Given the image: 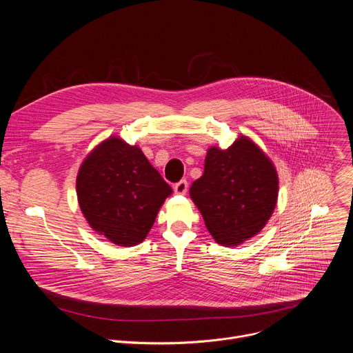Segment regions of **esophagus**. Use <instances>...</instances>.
Listing matches in <instances>:
<instances>
[{
  "label": "esophagus",
  "instance_id": "obj_1",
  "mask_svg": "<svg viewBox=\"0 0 353 353\" xmlns=\"http://www.w3.org/2000/svg\"><path fill=\"white\" fill-rule=\"evenodd\" d=\"M173 190H174L176 194H185L187 190H188V183H187V180H180L179 183H176V184L173 185Z\"/></svg>",
  "mask_w": 353,
  "mask_h": 353
}]
</instances>
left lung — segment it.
Listing matches in <instances>:
<instances>
[{"mask_svg": "<svg viewBox=\"0 0 353 353\" xmlns=\"http://www.w3.org/2000/svg\"><path fill=\"white\" fill-rule=\"evenodd\" d=\"M190 195L219 244L237 245L257 234L271 218L278 199L272 162L247 137L222 150L208 149L204 174Z\"/></svg>", "mask_w": 353, "mask_h": 353, "instance_id": "1", "label": "left lung"}]
</instances>
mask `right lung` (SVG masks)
<instances>
[{
    "label": "right lung",
    "mask_w": 353,
    "mask_h": 353,
    "mask_svg": "<svg viewBox=\"0 0 353 353\" xmlns=\"http://www.w3.org/2000/svg\"><path fill=\"white\" fill-rule=\"evenodd\" d=\"M172 187L138 146L117 137L97 145L77 177V195L93 230L117 245L141 243Z\"/></svg>",
    "instance_id": "1"
}]
</instances>
